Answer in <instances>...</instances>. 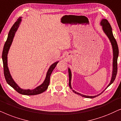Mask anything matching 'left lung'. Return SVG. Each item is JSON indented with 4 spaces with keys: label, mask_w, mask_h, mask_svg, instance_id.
<instances>
[{
    "label": "left lung",
    "mask_w": 121,
    "mask_h": 121,
    "mask_svg": "<svg viewBox=\"0 0 121 121\" xmlns=\"http://www.w3.org/2000/svg\"><path fill=\"white\" fill-rule=\"evenodd\" d=\"M100 25L102 26V30L104 34L107 35L108 38L109 39V41L111 42V44L112 45V50H113V69H112V77H111V79L110 81V82L108 84V85L107 86L105 89H106L108 87L110 86L112 83L113 82V81H115L117 73V59H118V54H119V51H118V45H117V41L116 39L114 38L113 33H112V29L111 28V26L110 24L109 23V22H108V20L106 19H103L101 20L100 22ZM68 71H69V85L70 86V88L72 90V91L74 93H76V94L78 95L82 96V97H85V98H89V99H92V98H95L97 96H99V95H101L104 90L102 92L99 94L97 95L96 96H86L84 95L81 94L78 92H77L76 91H75V90H72V88L71 87V78H72V74L70 68H68Z\"/></svg>",
    "instance_id": "8db88e82"
}]
</instances>
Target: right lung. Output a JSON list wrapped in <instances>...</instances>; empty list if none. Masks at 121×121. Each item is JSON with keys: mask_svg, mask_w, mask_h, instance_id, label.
<instances>
[{"mask_svg": "<svg viewBox=\"0 0 121 121\" xmlns=\"http://www.w3.org/2000/svg\"><path fill=\"white\" fill-rule=\"evenodd\" d=\"M22 17H19L17 22L14 24L12 28L10 29L9 34H8L7 40H6L5 43L4 48H3L2 60L3 62V67H4V76L8 84L10 85L11 87H12L18 93L22 95H36L40 94V93L44 92V91H45L48 89L50 83V78L51 74L59 61L55 62L50 66L48 70L47 73H46L45 79L44 82L40 86L36 87L34 89H22L17 85V83L14 81L12 75L10 73V71H9V68H8V54L11 46V45L12 44V42L13 41V39L14 36H15V33L17 32V29H18L19 25H20L21 22H22Z\"/></svg>", "mask_w": 121, "mask_h": 121, "instance_id": "right-lung-1", "label": "right lung"}]
</instances>
